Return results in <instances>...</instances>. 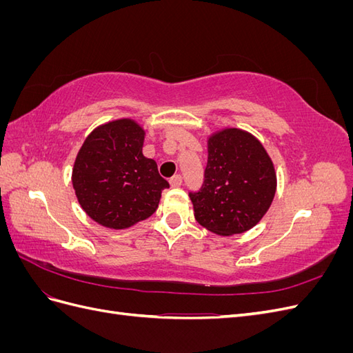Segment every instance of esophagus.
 I'll return each instance as SVG.
<instances>
[{
  "label": "esophagus",
  "instance_id": "obj_1",
  "mask_svg": "<svg viewBox=\"0 0 353 353\" xmlns=\"http://www.w3.org/2000/svg\"><path fill=\"white\" fill-rule=\"evenodd\" d=\"M169 183H170V185H172V187H179L181 184H183V176H181V175H174L172 178L169 179Z\"/></svg>",
  "mask_w": 353,
  "mask_h": 353
}]
</instances>
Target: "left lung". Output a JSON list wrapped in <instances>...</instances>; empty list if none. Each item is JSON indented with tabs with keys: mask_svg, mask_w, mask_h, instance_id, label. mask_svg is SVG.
<instances>
[{
	"mask_svg": "<svg viewBox=\"0 0 353 353\" xmlns=\"http://www.w3.org/2000/svg\"><path fill=\"white\" fill-rule=\"evenodd\" d=\"M199 191L188 196L201 227L234 236L253 228L270 209L276 190L272 160L259 140L237 128L213 134Z\"/></svg>",
	"mask_w": 353,
	"mask_h": 353,
	"instance_id": "left-lung-1",
	"label": "left lung"
}]
</instances>
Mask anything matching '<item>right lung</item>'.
I'll return each mask as SVG.
<instances>
[{
    "instance_id": "1",
    "label": "right lung",
    "mask_w": 353,
    "mask_h": 353,
    "mask_svg": "<svg viewBox=\"0 0 353 353\" xmlns=\"http://www.w3.org/2000/svg\"><path fill=\"white\" fill-rule=\"evenodd\" d=\"M144 131L131 119L104 123L87 137L72 183L79 205L100 225L123 230L152 216L169 183L143 154Z\"/></svg>"
}]
</instances>
